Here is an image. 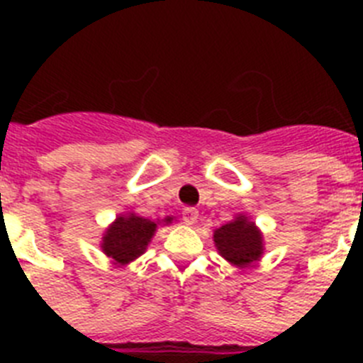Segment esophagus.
Wrapping results in <instances>:
<instances>
[{
	"instance_id": "34e87169",
	"label": "esophagus",
	"mask_w": 363,
	"mask_h": 363,
	"mask_svg": "<svg viewBox=\"0 0 363 363\" xmlns=\"http://www.w3.org/2000/svg\"><path fill=\"white\" fill-rule=\"evenodd\" d=\"M198 221V211L194 207H187L184 209V223L185 225H194Z\"/></svg>"
}]
</instances>
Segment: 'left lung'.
<instances>
[{"label":"left lung","instance_id":"1","mask_svg":"<svg viewBox=\"0 0 363 363\" xmlns=\"http://www.w3.org/2000/svg\"><path fill=\"white\" fill-rule=\"evenodd\" d=\"M213 240L221 258L238 269L255 267L265 252L264 233L243 213L214 229Z\"/></svg>","mask_w":363,"mask_h":363}]
</instances>
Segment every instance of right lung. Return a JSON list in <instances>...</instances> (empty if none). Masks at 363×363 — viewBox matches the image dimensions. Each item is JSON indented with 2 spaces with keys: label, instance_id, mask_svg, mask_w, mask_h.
<instances>
[{
  "label": "right lung",
  "instance_id": "obj_1",
  "mask_svg": "<svg viewBox=\"0 0 363 363\" xmlns=\"http://www.w3.org/2000/svg\"><path fill=\"white\" fill-rule=\"evenodd\" d=\"M172 221H174L172 216L152 221L149 218L138 216L133 211H127L118 214L116 220L105 229L99 247L105 256L111 258V264L123 267L147 251L160 225H171Z\"/></svg>",
  "mask_w": 363,
  "mask_h": 363
}]
</instances>
